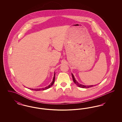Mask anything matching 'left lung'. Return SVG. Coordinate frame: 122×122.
<instances>
[{"label": "left lung", "mask_w": 122, "mask_h": 122, "mask_svg": "<svg viewBox=\"0 0 122 122\" xmlns=\"http://www.w3.org/2000/svg\"><path fill=\"white\" fill-rule=\"evenodd\" d=\"M71 74H72V76L73 81L74 82V83L76 84V85L78 86L81 87V88H90V87H92V86H94L93 85H92V86H85H85H84V85H83L80 84V83H79L77 81H76V79H75V78L74 76L73 75V74L72 73H71Z\"/></svg>", "instance_id": "8db88e82"}]
</instances>
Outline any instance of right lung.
I'll use <instances>...</instances> for the list:
<instances>
[{
	"label": "right lung",
	"instance_id": "1",
	"mask_svg": "<svg viewBox=\"0 0 122 122\" xmlns=\"http://www.w3.org/2000/svg\"><path fill=\"white\" fill-rule=\"evenodd\" d=\"M55 72H54V77H53V78L52 81V83H51L48 86L45 87V88H41V89H31V90H34V91H41V90H42V91L45 90H46V89L49 88L50 87H51L52 86V85H53V83H54V81H55Z\"/></svg>",
	"mask_w": 122,
	"mask_h": 122
}]
</instances>
